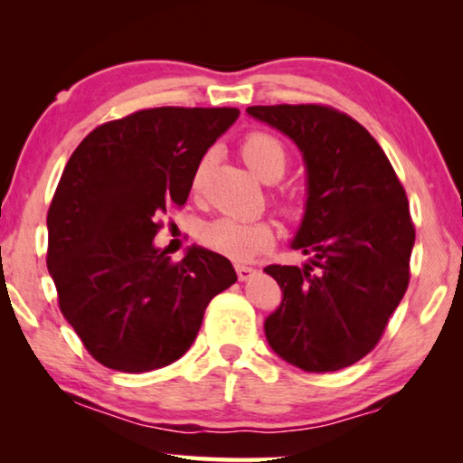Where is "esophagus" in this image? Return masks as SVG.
I'll list each match as a JSON object with an SVG mask.
<instances>
[{
  "instance_id": "1",
  "label": "esophagus",
  "mask_w": 463,
  "mask_h": 463,
  "mask_svg": "<svg viewBox=\"0 0 463 463\" xmlns=\"http://www.w3.org/2000/svg\"><path fill=\"white\" fill-rule=\"evenodd\" d=\"M253 273H255L253 268H247V265H237V276H239L241 281L249 279L250 276H253Z\"/></svg>"
}]
</instances>
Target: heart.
Segmentation results:
<instances>
[{"mask_svg":"<svg viewBox=\"0 0 463 463\" xmlns=\"http://www.w3.org/2000/svg\"><path fill=\"white\" fill-rule=\"evenodd\" d=\"M241 155L255 175L263 182H276L284 174L288 155L278 137L263 130H253L242 138ZM206 161L195 169L192 185L198 187ZM200 241L210 250L229 257L234 261H247L250 257L263 253L276 242V224L271 221H241L232 216H218L214 221L203 222L200 229Z\"/></svg>","mask_w":463,"mask_h":463,"instance_id":"b5f03b06","label":"heart"}]
</instances>
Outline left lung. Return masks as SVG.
I'll return each mask as SVG.
<instances>
[{"label":"left lung","mask_w":463,"mask_h":463,"mask_svg":"<svg viewBox=\"0 0 463 463\" xmlns=\"http://www.w3.org/2000/svg\"><path fill=\"white\" fill-rule=\"evenodd\" d=\"M249 116L302 151L308 200L292 242L310 263L268 265L284 300L265 320L276 354L304 372H336L382 339L411 279L406 192L370 132L323 104L250 106Z\"/></svg>","instance_id":"obj_1"}]
</instances>
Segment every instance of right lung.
Instances as JSON below:
<instances>
[{
  "mask_svg": "<svg viewBox=\"0 0 463 463\" xmlns=\"http://www.w3.org/2000/svg\"><path fill=\"white\" fill-rule=\"evenodd\" d=\"M237 108H148L99 124L75 148L52 195L46 268L59 308L90 355L140 373L192 347L203 312L237 281L231 261L192 247L155 249L161 218L182 208L202 156Z\"/></svg>",
  "mask_w": 463,
  "mask_h": 463,
  "instance_id": "1",
  "label": "right lung"
}]
</instances>
